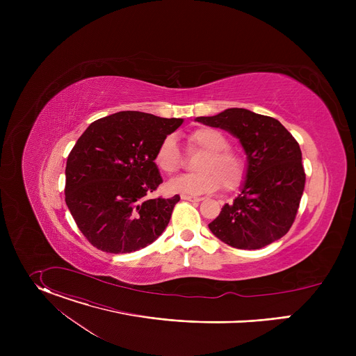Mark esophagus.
Segmentation results:
<instances>
[{"label": "esophagus", "mask_w": 356, "mask_h": 356, "mask_svg": "<svg viewBox=\"0 0 356 356\" xmlns=\"http://www.w3.org/2000/svg\"><path fill=\"white\" fill-rule=\"evenodd\" d=\"M181 200H184V201H190V202H200L202 198H201V197H194V195H186V194H181Z\"/></svg>", "instance_id": "esophagus-1"}]
</instances>
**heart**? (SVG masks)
Wrapping results in <instances>:
<instances>
[{
    "instance_id": "b5f03b06",
    "label": "heart",
    "mask_w": 356,
    "mask_h": 356,
    "mask_svg": "<svg viewBox=\"0 0 356 356\" xmlns=\"http://www.w3.org/2000/svg\"><path fill=\"white\" fill-rule=\"evenodd\" d=\"M187 143L190 150L202 152V156L195 165L198 173L170 180L168 188L172 193L207 194L218 190L221 184L229 191L243 183L246 163L238 152L229 149V142L224 134L213 128H198L188 134ZM155 163L168 175H173L181 168V152L173 135L166 136L158 146Z\"/></svg>"
}]
</instances>
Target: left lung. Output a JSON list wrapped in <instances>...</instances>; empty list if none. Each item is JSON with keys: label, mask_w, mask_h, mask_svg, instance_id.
<instances>
[{"label": "left lung", "mask_w": 356, "mask_h": 356, "mask_svg": "<svg viewBox=\"0 0 356 356\" xmlns=\"http://www.w3.org/2000/svg\"><path fill=\"white\" fill-rule=\"evenodd\" d=\"M195 120L236 136L248 158L241 193L209 224L211 232L238 249H261L280 239L296 220L306 184L297 140L277 120L245 108Z\"/></svg>", "instance_id": "8db88e82"}]
</instances>
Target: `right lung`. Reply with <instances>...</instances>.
<instances>
[{
  "mask_svg": "<svg viewBox=\"0 0 356 356\" xmlns=\"http://www.w3.org/2000/svg\"><path fill=\"white\" fill-rule=\"evenodd\" d=\"M183 124L121 111L90 124L66 163V204L87 241L99 250L128 253L168 227L180 197L146 198L163 181L155 163L161 142Z\"/></svg>",
  "mask_w": 356,
  "mask_h": 356,
  "instance_id": "1",
  "label": "right lung"
}]
</instances>
